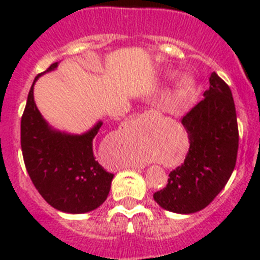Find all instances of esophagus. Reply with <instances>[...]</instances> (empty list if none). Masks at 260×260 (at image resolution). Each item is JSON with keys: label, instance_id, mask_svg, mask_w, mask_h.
Returning a JSON list of instances; mask_svg holds the SVG:
<instances>
[{"label": "esophagus", "instance_id": "1", "mask_svg": "<svg viewBox=\"0 0 260 260\" xmlns=\"http://www.w3.org/2000/svg\"><path fill=\"white\" fill-rule=\"evenodd\" d=\"M155 116H156L155 112H146V113L141 114V117L144 119V121H146V119H148V118H152V117H155ZM142 167H144V165L143 164L138 165V168H142Z\"/></svg>", "mask_w": 260, "mask_h": 260}]
</instances>
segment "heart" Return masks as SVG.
<instances>
[{"mask_svg":"<svg viewBox=\"0 0 260 260\" xmlns=\"http://www.w3.org/2000/svg\"><path fill=\"white\" fill-rule=\"evenodd\" d=\"M195 89H197V80L190 77V75H183L182 78L178 79L176 84L177 95L182 96V98L192 95L195 92Z\"/></svg>","mask_w":260,"mask_h":260,"instance_id":"heart-1","label":"heart"}]
</instances>
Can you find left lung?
I'll use <instances>...</instances> for the list:
<instances>
[{"instance_id":"left-lung-1","label":"left lung","mask_w":260,"mask_h":260,"mask_svg":"<svg viewBox=\"0 0 260 260\" xmlns=\"http://www.w3.org/2000/svg\"><path fill=\"white\" fill-rule=\"evenodd\" d=\"M190 148L168 185L153 194L161 208L174 213L198 212L216 198L231 178L238 151V126L232 91L212 73L204 99L182 118Z\"/></svg>"}]
</instances>
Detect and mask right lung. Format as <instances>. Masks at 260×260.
Instances as JSON below:
<instances>
[{"label": "right lung", "mask_w": 260, "mask_h": 260, "mask_svg": "<svg viewBox=\"0 0 260 260\" xmlns=\"http://www.w3.org/2000/svg\"><path fill=\"white\" fill-rule=\"evenodd\" d=\"M54 62L39 74L29 89L20 122V144L27 172L40 195L53 208L66 213H86L108 198L113 174L96 161L92 142L103 125L98 121L83 134L52 127L34 100V86Z\"/></svg>", "instance_id": "obj_1"}]
</instances>
